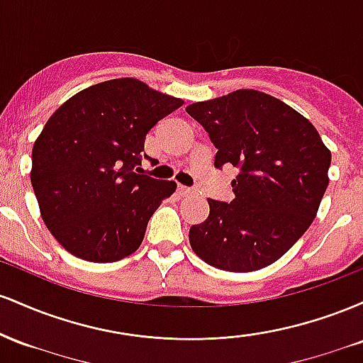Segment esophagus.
I'll list each match as a JSON object with an SVG mask.
<instances>
[{
  "label": "esophagus",
  "instance_id": "esophagus-1",
  "mask_svg": "<svg viewBox=\"0 0 363 363\" xmlns=\"http://www.w3.org/2000/svg\"><path fill=\"white\" fill-rule=\"evenodd\" d=\"M177 193L181 194V196H191V194H194L196 191L193 189V187H187V186L179 184V186H177Z\"/></svg>",
  "mask_w": 363,
  "mask_h": 363
}]
</instances>
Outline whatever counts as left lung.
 Here are the masks:
<instances>
[{
    "label": "left lung",
    "instance_id": "1",
    "mask_svg": "<svg viewBox=\"0 0 363 363\" xmlns=\"http://www.w3.org/2000/svg\"><path fill=\"white\" fill-rule=\"evenodd\" d=\"M215 145V167L232 164L230 203L208 199L210 215L193 225V251L213 268H266L303 235L328 187L331 152L318 129L285 102L237 90L186 107Z\"/></svg>",
    "mask_w": 363,
    "mask_h": 363
}]
</instances>
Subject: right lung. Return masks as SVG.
Returning <instances> with one entry per match:
<instances>
[{
    "mask_svg": "<svg viewBox=\"0 0 363 363\" xmlns=\"http://www.w3.org/2000/svg\"><path fill=\"white\" fill-rule=\"evenodd\" d=\"M182 106L135 78L78 91L54 114L32 150L30 181L44 223L73 256L112 262L140 247L148 220L174 181L140 172L145 138Z\"/></svg>",
    "mask_w": 363,
    "mask_h": 363,
    "instance_id": "right-lung-1",
    "label": "right lung"
}]
</instances>
